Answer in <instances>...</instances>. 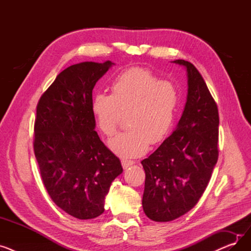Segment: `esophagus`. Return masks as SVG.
<instances>
[{
	"label": "esophagus",
	"mask_w": 251,
	"mask_h": 251,
	"mask_svg": "<svg viewBox=\"0 0 251 251\" xmlns=\"http://www.w3.org/2000/svg\"><path fill=\"white\" fill-rule=\"evenodd\" d=\"M121 164H122L123 169H128L129 167L134 165L135 162H134V161H130V160H122V161H121Z\"/></svg>",
	"instance_id": "esophagus-1"
}]
</instances>
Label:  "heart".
I'll return each instance as SVG.
<instances>
[{"instance_id":"heart-1","label":"heart","mask_w":251,"mask_h":251,"mask_svg":"<svg viewBox=\"0 0 251 251\" xmlns=\"http://www.w3.org/2000/svg\"><path fill=\"white\" fill-rule=\"evenodd\" d=\"M180 90L162 80L149 69L134 67L119 74L111 85V95L99 92L91 111L101 132L115 134L123 115L130 127L110 140V149L121 157L143 154L151 144L164 141L178 115Z\"/></svg>"}]
</instances>
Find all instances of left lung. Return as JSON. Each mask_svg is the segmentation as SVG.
I'll return each instance as SVG.
<instances>
[{
	"label": "left lung",
	"mask_w": 251,
	"mask_h": 251,
	"mask_svg": "<svg viewBox=\"0 0 251 251\" xmlns=\"http://www.w3.org/2000/svg\"><path fill=\"white\" fill-rule=\"evenodd\" d=\"M187 69L188 95L176 130L141 164L146 172L144 213L154 222H170L199 202L219 157V111L195 66Z\"/></svg>",
	"instance_id": "1"
}]
</instances>
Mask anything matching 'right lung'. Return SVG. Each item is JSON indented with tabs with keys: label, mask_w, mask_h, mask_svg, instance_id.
<instances>
[{
	"label": "right lung",
	"mask_w": 251,
	"mask_h": 251,
	"mask_svg": "<svg viewBox=\"0 0 251 251\" xmlns=\"http://www.w3.org/2000/svg\"><path fill=\"white\" fill-rule=\"evenodd\" d=\"M114 63L83 62L62 71L36 105L33 151L44 185L60 208L79 220L103 213L122 173L120 160L95 131L92 89Z\"/></svg>",
	"instance_id": "add662e5"
}]
</instances>
